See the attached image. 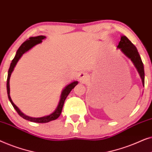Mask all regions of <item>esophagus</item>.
Segmentation results:
<instances>
[{"mask_svg": "<svg viewBox=\"0 0 152 152\" xmlns=\"http://www.w3.org/2000/svg\"><path fill=\"white\" fill-rule=\"evenodd\" d=\"M78 78L80 81L86 82V81L88 80V75H87L86 72H80L78 75Z\"/></svg>", "mask_w": 152, "mask_h": 152, "instance_id": "34e87169", "label": "esophagus"}]
</instances>
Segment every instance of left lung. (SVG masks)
I'll use <instances>...</instances> for the list:
<instances>
[{
    "label": "left lung",
    "mask_w": 152,
    "mask_h": 152,
    "mask_svg": "<svg viewBox=\"0 0 152 152\" xmlns=\"http://www.w3.org/2000/svg\"><path fill=\"white\" fill-rule=\"evenodd\" d=\"M118 48L120 49L122 53H123L124 55H126L129 59L134 64L135 67L136 68L141 79H142V85L145 84V71L144 66L142 61L141 60L140 56L139 55L138 50L136 47L129 40V39L125 36H121V39L119 42V44L117 46Z\"/></svg>",
    "instance_id": "1"
}]
</instances>
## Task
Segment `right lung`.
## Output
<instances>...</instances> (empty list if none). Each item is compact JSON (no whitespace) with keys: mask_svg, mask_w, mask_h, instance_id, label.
Returning a JSON list of instances; mask_svg holds the SVG:
<instances>
[{"mask_svg":"<svg viewBox=\"0 0 152 152\" xmlns=\"http://www.w3.org/2000/svg\"><path fill=\"white\" fill-rule=\"evenodd\" d=\"M45 39V36H38V37H30L28 39L23 42L21 44V45L19 47V48L18 49L17 52H16V55L13 60L12 61V63L10 64V67L9 68V70H8V75H7V95L8 98H9L10 102L13 106V107L15 109L16 112L18 113L20 117H22L24 119L27 120H29L30 122H37V123H45V122H48L50 121H52V120H55L59 117V115H61L62 109H63V106L64 104V102H65L66 97L69 94L70 91L72 88H74V87L76 86L77 84H78V82L77 81H75V82L70 83L68 85H67L65 88H64V90L62 91L61 95V98H60V101L59 102V104H58L57 109H55V111L53 112V113L50 114L49 115L44 116V117L41 118H32L30 117V116H28L25 115L24 113H23L21 111H20V109L16 107V106L14 104L13 102H12L11 97H10V76H11V74L12 71L14 70V68L15 67L16 64H17L18 60L20 59V58L21 57V56L23 55L25 53H26L27 51H28L29 50H30L32 47H34V45L37 44H39L42 42L43 39Z\"/></svg>","mask_w":152,"mask_h":152,"instance_id":"right-lung-1","label":"right lung"}]
</instances>
